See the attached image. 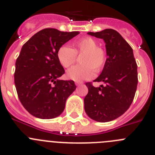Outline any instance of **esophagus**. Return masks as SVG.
I'll use <instances>...</instances> for the list:
<instances>
[{
	"mask_svg": "<svg viewBox=\"0 0 155 155\" xmlns=\"http://www.w3.org/2000/svg\"><path fill=\"white\" fill-rule=\"evenodd\" d=\"M75 84H76L77 86H81V85H82V84H83V83H82V82H81V81H76V82H75Z\"/></svg>",
	"mask_w": 155,
	"mask_h": 155,
	"instance_id": "obj_1",
	"label": "esophagus"
}]
</instances>
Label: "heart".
<instances>
[{
	"label": "heart",
	"instance_id": "heart-1",
	"mask_svg": "<svg viewBox=\"0 0 155 155\" xmlns=\"http://www.w3.org/2000/svg\"><path fill=\"white\" fill-rule=\"evenodd\" d=\"M72 49L68 46H61L57 58L64 68H68L80 57L81 65L75 66L67 71V78L74 81L89 80L94 76V71H99L105 64V52L98 46V42L91 37H85L74 42Z\"/></svg>",
	"mask_w": 155,
	"mask_h": 155
}]
</instances>
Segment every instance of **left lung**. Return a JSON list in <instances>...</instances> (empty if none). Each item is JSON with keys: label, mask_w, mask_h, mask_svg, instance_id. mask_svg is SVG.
<instances>
[{"label": "left lung", "mask_w": 155, "mask_h": 155, "mask_svg": "<svg viewBox=\"0 0 155 155\" xmlns=\"http://www.w3.org/2000/svg\"><path fill=\"white\" fill-rule=\"evenodd\" d=\"M88 35L102 39L105 43L106 61L94 81L99 87L86 83L88 93L84 97V110L90 118L105 123L116 120L130 108L137 86V65L133 49L118 31L106 28Z\"/></svg>", "instance_id": "1"}]
</instances>
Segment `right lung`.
Masks as SVG:
<instances>
[{"label": "right lung", "mask_w": 155, "mask_h": 155, "mask_svg": "<svg viewBox=\"0 0 155 155\" xmlns=\"http://www.w3.org/2000/svg\"><path fill=\"white\" fill-rule=\"evenodd\" d=\"M78 34L45 28L21 48L15 63V84L21 103L37 118L48 120L60 116L68 98L76 89L74 81L59 79L64 69L58 61L57 51Z\"/></svg>", "instance_id": "right-lung-1"}]
</instances>
